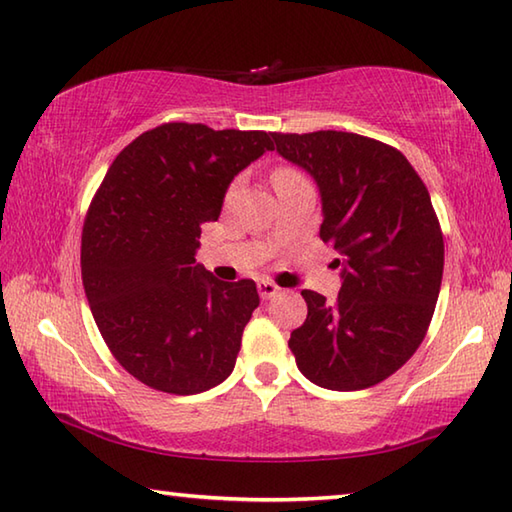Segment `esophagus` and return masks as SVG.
<instances>
[{"label": "esophagus", "mask_w": 512, "mask_h": 512, "mask_svg": "<svg viewBox=\"0 0 512 512\" xmlns=\"http://www.w3.org/2000/svg\"><path fill=\"white\" fill-rule=\"evenodd\" d=\"M257 291H259V297H262V300H271V297L280 293V286H275L273 282H268V280H262V282H257Z\"/></svg>", "instance_id": "1"}]
</instances>
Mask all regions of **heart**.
<instances>
[{"label": "heart", "instance_id": "heart-1", "mask_svg": "<svg viewBox=\"0 0 512 512\" xmlns=\"http://www.w3.org/2000/svg\"><path fill=\"white\" fill-rule=\"evenodd\" d=\"M293 176H300V174H297L295 170H291V167H280V170L273 174V183L275 181H284V179H293Z\"/></svg>", "mask_w": 512, "mask_h": 512}]
</instances>
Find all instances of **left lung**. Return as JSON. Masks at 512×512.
I'll return each mask as SVG.
<instances>
[{"mask_svg": "<svg viewBox=\"0 0 512 512\" xmlns=\"http://www.w3.org/2000/svg\"><path fill=\"white\" fill-rule=\"evenodd\" d=\"M273 141L318 185L320 237L338 250L342 280L333 304L302 291L309 313L288 347L318 387L367 389L414 356L439 300L443 235L430 192L401 152L374 138L327 129Z\"/></svg>", "mask_w": 512, "mask_h": 512, "instance_id": "8db88e82", "label": "left lung"}]
</instances>
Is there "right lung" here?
<instances>
[{"label": "right lung", "mask_w": 512, "mask_h": 512, "mask_svg": "<svg viewBox=\"0 0 512 512\" xmlns=\"http://www.w3.org/2000/svg\"><path fill=\"white\" fill-rule=\"evenodd\" d=\"M271 150L266 132L167 123L111 163L82 230V284L100 336L147 387L201 394L235 369L257 286L194 257L232 179Z\"/></svg>", "instance_id": "obj_1"}]
</instances>
